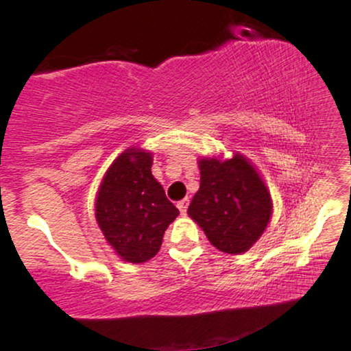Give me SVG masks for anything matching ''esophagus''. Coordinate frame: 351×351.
<instances>
[{"label": "esophagus", "instance_id": "obj_1", "mask_svg": "<svg viewBox=\"0 0 351 351\" xmlns=\"http://www.w3.org/2000/svg\"><path fill=\"white\" fill-rule=\"evenodd\" d=\"M188 203H189V199H188V198H184V199L178 201V204H176V206H178V209L181 211V215H184V213H186V209H188Z\"/></svg>", "mask_w": 351, "mask_h": 351}]
</instances>
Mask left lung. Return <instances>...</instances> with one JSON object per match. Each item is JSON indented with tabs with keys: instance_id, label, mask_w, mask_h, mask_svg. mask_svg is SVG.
I'll return each instance as SVG.
<instances>
[{
	"instance_id": "8db88e82",
	"label": "left lung",
	"mask_w": 351,
	"mask_h": 351,
	"mask_svg": "<svg viewBox=\"0 0 351 351\" xmlns=\"http://www.w3.org/2000/svg\"><path fill=\"white\" fill-rule=\"evenodd\" d=\"M201 183L188 215L215 247L228 254L247 251L267 228L272 201L252 165L236 155L221 162L199 160Z\"/></svg>"
}]
</instances>
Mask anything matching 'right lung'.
I'll use <instances>...</instances> for the list:
<instances>
[{
  "label": "right lung",
  "instance_id": "1",
  "mask_svg": "<svg viewBox=\"0 0 351 351\" xmlns=\"http://www.w3.org/2000/svg\"><path fill=\"white\" fill-rule=\"evenodd\" d=\"M180 215L152 175V155L123 152L108 168L95 201V217L123 261L140 264L160 251L167 228Z\"/></svg>",
  "mask_w": 351,
  "mask_h": 351
}]
</instances>
